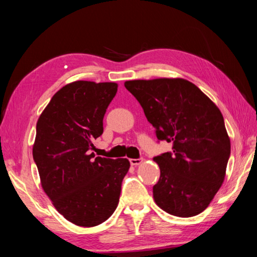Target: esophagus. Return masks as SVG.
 Segmentation results:
<instances>
[{
	"label": "esophagus",
	"instance_id": "1",
	"mask_svg": "<svg viewBox=\"0 0 257 257\" xmlns=\"http://www.w3.org/2000/svg\"><path fill=\"white\" fill-rule=\"evenodd\" d=\"M142 162H143V158L130 159V164H132V165H139Z\"/></svg>",
	"mask_w": 257,
	"mask_h": 257
}]
</instances>
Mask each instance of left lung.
Returning <instances> with one entry per match:
<instances>
[{"mask_svg": "<svg viewBox=\"0 0 257 257\" xmlns=\"http://www.w3.org/2000/svg\"><path fill=\"white\" fill-rule=\"evenodd\" d=\"M159 141L172 152L155 156L160 179L155 203L169 214L189 217L212 202L225 177L230 139L222 113L196 85L181 78L129 80Z\"/></svg>", "mask_w": 257, "mask_h": 257, "instance_id": "8db88e82", "label": "left lung"}]
</instances>
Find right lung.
<instances>
[{"label":"right lung","mask_w":257,"mask_h":257,"mask_svg":"<svg viewBox=\"0 0 257 257\" xmlns=\"http://www.w3.org/2000/svg\"><path fill=\"white\" fill-rule=\"evenodd\" d=\"M118 84L78 80L52 97L36 124L33 158L41 184L60 214L79 227H95L119 203L127 159L92 153Z\"/></svg>","instance_id":"add662e5"}]
</instances>
